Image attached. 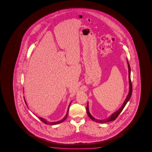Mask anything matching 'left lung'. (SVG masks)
<instances>
[{"label":"left lung","mask_w":152,"mask_h":152,"mask_svg":"<svg viewBox=\"0 0 152 152\" xmlns=\"http://www.w3.org/2000/svg\"><path fill=\"white\" fill-rule=\"evenodd\" d=\"M127 61V63H128V69H129V91L128 95L126 97V99L124 100L123 105H122L121 107L118 109V110L116 111L115 112H114V113L112 114L109 118L105 119V120H98L96 118H94L93 116L91 115V114L89 112V107H88V103H87V112L88 115L89 116V117L91 119H92L93 121H95L96 122L98 123H100V124H104V123H106V122H108L110 121H112L115 120L116 118H117V117L118 116V115L120 114L122 111L123 110L124 107H125V106L126 104V103H128V102L129 101L130 98L131 97V94H132V83H131V79H130V67L129 65V62Z\"/></svg>","instance_id":"1"}]
</instances>
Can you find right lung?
<instances>
[{
    "instance_id": "add662e5",
    "label": "right lung",
    "mask_w": 152,
    "mask_h": 152,
    "mask_svg": "<svg viewBox=\"0 0 152 152\" xmlns=\"http://www.w3.org/2000/svg\"><path fill=\"white\" fill-rule=\"evenodd\" d=\"M25 103H26V106H28V105H27V104L26 103V101L25 99ZM71 103H69V107H68V109H67V113H66V114L65 115L64 117V118H62V120H61L60 121H56V122H48V121H47L46 119H45V118H42L41 117H39L38 116H37L38 118L40 120H41L42 122H43L44 124H50V125H55V124H60V123H62V122H63V121H64L65 120L66 118H67V115H68V112H69V105H71Z\"/></svg>"
}]
</instances>
